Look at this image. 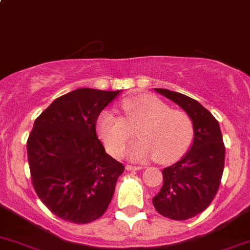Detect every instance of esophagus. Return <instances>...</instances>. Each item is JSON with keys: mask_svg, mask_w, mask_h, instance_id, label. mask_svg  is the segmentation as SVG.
I'll list each match as a JSON object with an SVG mask.
<instances>
[{"mask_svg": "<svg viewBox=\"0 0 250 250\" xmlns=\"http://www.w3.org/2000/svg\"><path fill=\"white\" fill-rule=\"evenodd\" d=\"M144 167H141V166H133V165H128L127 167H125V169L127 170H140L143 169Z\"/></svg>", "mask_w": 250, "mask_h": 250, "instance_id": "34e87169", "label": "esophagus"}]
</instances>
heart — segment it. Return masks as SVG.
<instances>
[{"label": "heart", "mask_w": 250, "mask_h": 250, "mask_svg": "<svg viewBox=\"0 0 250 250\" xmlns=\"http://www.w3.org/2000/svg\"><path fill=\"white\" fill-rule=\"evenodd\" d=\"M127 118L105 110L98 118L100 138L113 156H121L125 145L138 129V140L130 147L133 160L155 157L161 165H170L180 160L193 139V123L190 116L172 107L160 98L141 94L122 103Z\"/></svg>", "instance_id": "1"}]
</instances>
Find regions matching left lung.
<instances>
[{
  "mask_svg": "<svg viewBox=\"0 0 250 250\" xmlns=\"http://www.w3.org/2000/svg\"><path fill=\"white\" fill-rule=\"evenodd\" d=\"M155 90L179 105L193 123L190 150L162 170V188L152 198L161 215L186 220L202 213L215 197L224 172L225 145L219 122L197 100L163 88Z\"/></svg>",
  "mask_w": 250,
  "mask_h": 250,
  "instance_id": "left-lung-1",
  "label": "left lung"
}]
</instances>
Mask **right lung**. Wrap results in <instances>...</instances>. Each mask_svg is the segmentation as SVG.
<instances>
[{
    "label": "right lung",
    "mask_w": 250,
    "mask_h": 250,
    "mask_svg": "<svg viewBox=\"0 0 250 250\" xmlns=\"http://www.w3.org/2000/svg\"><path fill=\"white\" fill-rule=\"evenodd\" d=\"M120 93L80 88L57 98L35 121L26 143L32 185L62 220H97L112 200L125 166L105 152L95 125Z\"/></svg>",
    "instance_id": "1"
}]
</instances>
